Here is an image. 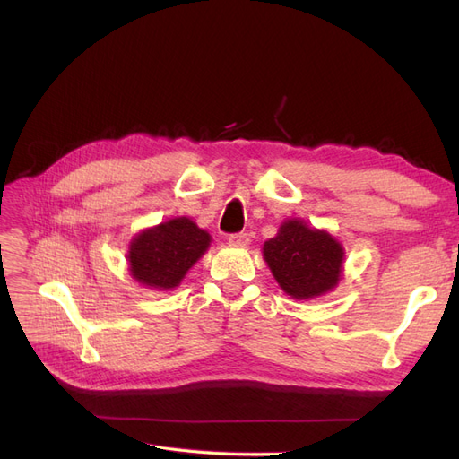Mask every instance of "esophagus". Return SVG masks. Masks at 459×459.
Returning a JSON list of instances; mask_svg holds the SVG:
<instances>
[{
  "mask_svg": "<svg viewBox=\"0 0 459 459\" xmlns=\"http://www.w3.org/2000/svg\"><path fill=\"white\" fill-rule=\"evenodd\" d=\"M230 243L231 245H238V247H247L248 243H251V233H247V231L231 233L230 235Z\"/></svg>",
  "mask_w": 459,
  "mask_h": 459,
  "instance_id": "obj_1",
  "label": "esophagus"
}]
</instances>
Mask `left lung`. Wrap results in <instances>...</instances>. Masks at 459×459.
<instances>
[{"mask_svg":"<svg viewBox=\"0 0 459 459\" xmlns=\"http://www.w3.org/2000/svg\"><path fill=\"white\" fill-rule=\"evenodd\" d=\"M264 258L287 295L312 299L337 285L342 248L329 233L287 220L280 233L264 243Z\"/></svg>","mask_w":459,"mask_h":459,"instance_id":"left-lung-1","label":"left lung"}]
</instances>
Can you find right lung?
<instances>
[{
    "instance_id": "add662e5",
    "label": "right lung",
    "mask_w": 459,
    "mask_h": 459,
    "mask_svg": "<svg viewBox=\"0 0 459 459\" xmlns=\"http://www.w3.org/2000/svg\"><path fill=\"white\" fill-rule=\"evenodd\" d=\"M211 243V235L189 218H176L159 228L145 230L130 245V270L137 281L172 289L184 280Z\"/></svg>"
}]
</instances>
